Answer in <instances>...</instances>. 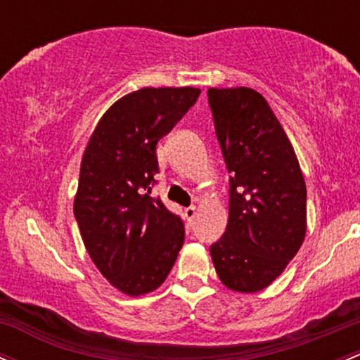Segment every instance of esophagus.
<instances>
[{"label":"esophagus","instance_id":"esophagus-1","mask_svg":"<svg viewBox=\"0 0 360 360\" xmlns=\"http://www.w3.org/2000/svg\"><path fill=\"white\" fill-rule=\"evenodd\" d=\"M195 215H196V208H195V207L184 208V217H186V220H188L189 224L193 222V219H195Z\"/></svg>","mask_w":360,"mask_h":360}]
</instances>
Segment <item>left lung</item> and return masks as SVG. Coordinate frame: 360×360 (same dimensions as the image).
Listing matches in <instances>:
<instances>
[{"label":"left lung","instance_id":"left-lung-1","mask_svg":"<svg viewBox=\"0 0 360 360\" xmlns=\"http://www.w3.org/2000/svg\"><path fill=\"white\" fill-rule=\"evenodd\" d=\"M208 104L231 172L227 229L210 255L220 282L250 294L270 285L297 255L306 236V183L262 94L208 89Z\"/></svg>","mask_w":360,"mask_h":360}]
</instances>
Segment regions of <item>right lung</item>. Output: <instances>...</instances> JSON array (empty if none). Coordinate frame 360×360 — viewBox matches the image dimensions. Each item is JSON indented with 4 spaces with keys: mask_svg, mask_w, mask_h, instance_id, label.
I'll return each mask as SVG.
<instances>
[{
    "mask_svg": "<svg viewBox=\"0 0 360 360\" xmlns=\"http://www.w3.org/2000/svg\"><path fill=\"white\" fill-rule=\"evenodd\" d=\"M200 92L164 86L128 94L105 110L85 148L75 219L98 271L126 295L160 287L183 248L181 217L152 196L155 148Z\"/></svg>",
    "mask_w": 360,
    "mask_h": 360,
    "instance_id": "add662e5",
    "label": "right lung"
}]
</instances>
